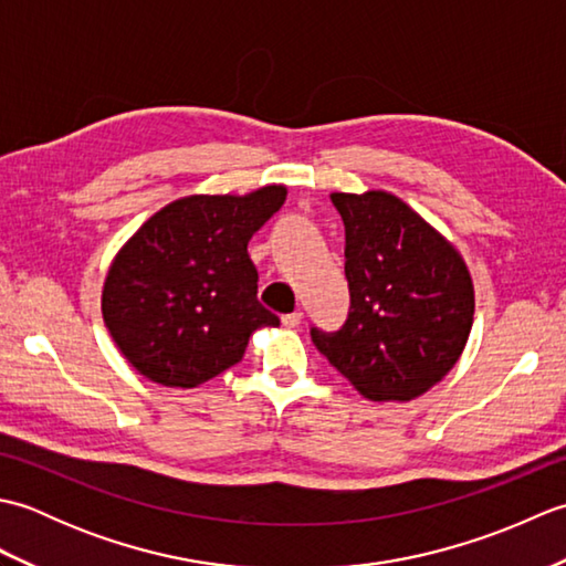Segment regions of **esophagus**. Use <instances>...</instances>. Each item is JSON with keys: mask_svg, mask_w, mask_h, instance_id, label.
<instances>
[{"mask_svg": "<svg viewBox=\"0 0 566 566\" xmlns=\"http://www.w3.org/2000/svg\"><path fill=\"white\" fill-rule=\"evenodd\" d=\"M302 318H304L302 311H294V314H284L282 316V326L284 328H296L298 323H302Z\"/></svg>", "mask_w": 566, "mask_h": 566, "instance_id": "obj_1", "label": "esophagus"}]
</instances>
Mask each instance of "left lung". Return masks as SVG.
Returning <instances> with one entry per match:
<instances>
[{
  "mask_svg": "<svg viewBox=\"0 0 566 566\" xmlns=\"http://www.w3.org/2000/svg\"><path fill=\"white\" fill-rule=\"evenodd\" d=\"M345 223L350 316L338 333L311 331L321 355L369 401H411L462 357L474 282L462 252L384 189L333 191Z\"/></svg>",
  "mask_w": 566,
  "mask_h": 566,
  "instance_id": "8db88e82",
  "label": "left lung"
}]
</instances>
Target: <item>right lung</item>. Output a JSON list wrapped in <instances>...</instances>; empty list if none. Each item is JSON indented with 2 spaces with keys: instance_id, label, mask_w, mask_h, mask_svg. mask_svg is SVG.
I'll use <instances>...</instances> for the list:
<instances>
[{
  "instance_id": "1",
  "label": "right lung",
  "mask_w": 566,
  "mask_h": 566,
  "mask_svg": "<svg viewBox=\"0 0 566 566\" xmlns=\"http://www.w3.org/2000/svg\"><path fill=\"white\" fill-rule=\"evenodd\" d=\"M284 199V185L189 195L126 240L106 272L102 316L138 375L195 389L240 363L258 328L280 326L258 302L248 243Z\"/></svg>"
}]
</instances>
